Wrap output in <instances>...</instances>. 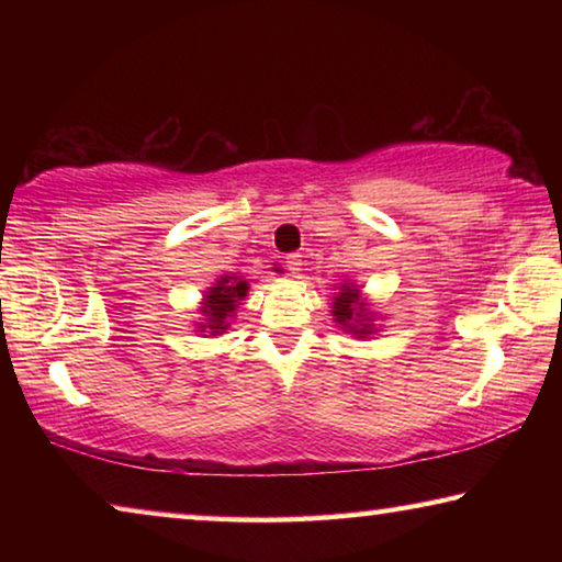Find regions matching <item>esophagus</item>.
I'll list each match as a JSON object with an SVG mask.
<instances>
[{"label": "esophagus", "mask_w": 562, "mask_h": 562, "mask_svg": "<svg viewBox=\"0 0 562 562\" xmlns=\"http://www.w3.org/2000/svg\"><path fill=\"white\" fill-rule=\"evenodd\" d=\"M288 270H290L292 278H300V274H302V255H297V252L288 255Z\"/></svg>", "instance_id": "34e87169"}]
</instances>
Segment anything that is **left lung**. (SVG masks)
I'll use <instances>...</instances> for the list:
<instances>
[{"label": "left lung", "instance_id": "obj_1", "mask_svg": "<svg viewBox=\"0 0 562 562\" xmlns=\"http://www.w3.org/2000/svg\"><path fill=\"white\" fill-rule=\"evenodd\" d=\"M337 292H331V319L337 322L341 331L357 337V339H367L376 335L374 327V312L369 307V302L361 297V288L355 280H345L335 288Z\"/></svg>", "mask_w": 562, "mask_h": 562}]
</instances>
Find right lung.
Returning <instances> with one entry per match:
<instances>
[{
  "label": "right lung",
  "mask_w": 562,
  "mask_h": 562,
  "mask_svg": "<svg viewBox=\"0 0 562 562\" xmlns=\"http://www.w3.org/2000/svg\"><path fill=\"white\" fill-rule=\"evenodd\" d=\"M247 284L245 278L240 274H221L213 282V288H207L203 292L201 300V319L195 322V331L203 337H221L231 329V319H235L237 307H240L243 300L247 297Z\"/></svg>",
  "instance_id": "obj_1"
}]
</instances>
